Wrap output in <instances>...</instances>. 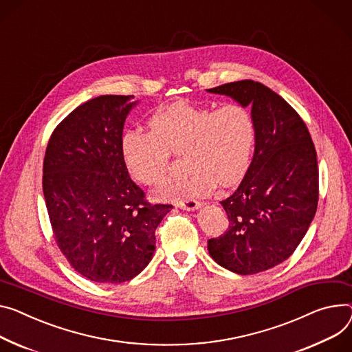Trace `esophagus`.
Here are the masks:
<instances>
[{"instance_id": "esophagus-1", "label": "esophagus", "mask_w": 352, "mask_h": 352, "mask_svg": "<svg viewBox=\"0 0 352 352\" xmlns=\"http://www.w3.org/2000/svg\"><path fill=\"white\" fill-rule=\"evenodd\" d=\"M179 208L182 210H186V211H193V210H197L200 208L201 203L197 201V200H186V201H180L176 204Z\"/></svg>"}]
</instances>
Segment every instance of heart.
Wrapping results in <instances>:
<instances>
[{
	"instance_id": "obj_1",
	"label": "heart",
	"mask_w": 352,
	"mask_h": 352,
	"mask_svg": "<svg viewBox=\"0 0 352 352\" xmlns=\"http://www.w3.org/2000/svg\"><path fill=\"white\" fill-rule=\"evenodd\" d=\"M152 131L131 128L124 132L122 155L131 176L153 186L165 177L170 152H186L187 172L166 180L156 197L186 201L211 192L214 183L228 186L244 175L255 141L251 113L241 105L212 110L176 102L155 113Z\"/></svg>"
}]
</instances>
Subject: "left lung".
<instances>
[{
	"label": "left lung",
	"instance_id": "1",
	"mask_svg": "<svg viewBox=\"0 0 352 352\" xmlns=\"http://www.w3.org/2000/svg\"><path fill=\"white\" fill-rule=\"evenodd\" d=\"M208 93L251 105L255 151L236 190L221 201L228 230L207 242L211 258L231 272L254 275L286 261L317 210V153L309 129L290 104L269 87L239 80Z\"/></svg>",
	"mask_w": 352,
	"mask_h": 352
}]
</instances>
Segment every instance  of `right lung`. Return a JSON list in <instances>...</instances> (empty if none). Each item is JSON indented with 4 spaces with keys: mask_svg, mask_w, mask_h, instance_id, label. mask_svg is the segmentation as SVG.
Wrapping results in <instances>:
<instances>
[{
    "mask_svg": "<svg viewBox=\"0 0 352 352\" xmlns=\"http://www.w3.org/2000/svg\"><path fill=\"white\" fill-rule=\"evenodd\" d=\"M133 96H100L53 131L43 160V196L53 235L74 270L97 283L140 275L155 252V230L173 208L149 204L122 155Z\"/></svg>",
    "mask_w": 352,
    "mask_h": 352,
    "instance_id": "1",
    "label": "right lung"
}]
</instances>
